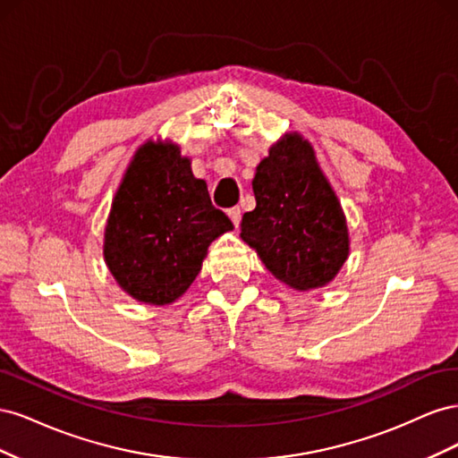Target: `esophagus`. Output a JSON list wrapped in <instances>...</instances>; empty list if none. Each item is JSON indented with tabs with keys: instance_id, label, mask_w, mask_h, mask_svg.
<instances>
[{
	"instance_id": "34e87169",
	"label": "esophagus",
	"mask_w": 458,
	"mask_h": 458,
	"mask_svg": "<svg viewBox=\"0 0 458 458\" xmlns=\"http://www.w3.org/2000/svg\"><path fill=\"white\" fill-rule=\"evenodd\" d=\"M227 216L231 217V221L234 224V227H239V224H241V208H237V206H234V208H229V210H227Z\"/></svg>"
}]
</instances>
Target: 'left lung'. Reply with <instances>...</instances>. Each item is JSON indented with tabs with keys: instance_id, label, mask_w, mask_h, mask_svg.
<instances>
[{
	"instance_id": "left-lung-1",
	"label": "left lung",
	"mask_w": 458,
	"mask_h": 458,
	"mask_svg": "<svg viewBox=\"0 0 458 458\" xmlns=\"http://www.w3.org/2000/svg\"><path fill=\"white\" fill-rule=\"evenodd\" d=\"M256 208L241 237L276 279L296 290L325 286L350 252L340 202L300 135L271 147L252 182Z\"/></svg>"
}]
</instances>
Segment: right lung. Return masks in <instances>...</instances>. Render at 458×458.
<instances>
[{
	"instance_id": "obj_1",
	"label": "right lung",
	"mask_w": 458,
	"mask_h": 458,
	"mask_svg": "<svg viewBox=\"0 0 458 458\" xmlns=\"http://www.w3.org/2000/svg\"><path fill=\"white\" fill-rule=\"evenodd\" d=\"M206 183L175 145H143L116 192L105 231V259L135 300L164 306L197 279L208 246L231 231Z\"/></svg>"
}]
</instances>
